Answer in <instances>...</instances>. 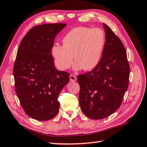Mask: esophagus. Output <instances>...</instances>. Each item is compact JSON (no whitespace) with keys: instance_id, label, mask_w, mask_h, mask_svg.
I'll return each mask as SVG.
<instances>
[{"instance_id":"34e87169","label":"esophagus","mask_w":147,"mask_h":147,"mask_svg":"<svg viewBox=\"0 0 147 147\" xmlns=\"http://www.w3.org/2000/svg\"><path fill=\"white\" fill-rule=\"evenodd\" d=\"M69 78H70V81L71 82H76V77L73 75V74H71L70 76H69Z\"/></svg>"}]
</instances>
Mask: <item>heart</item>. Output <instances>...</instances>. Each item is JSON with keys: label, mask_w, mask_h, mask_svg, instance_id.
<instances>
[{"label": "heart", "mask_w": 147, "mask_h": 147, "mask_svg": "<svg viewBox=\"0 0 147 147\" xmlns=\"http://www.w3.org/2000/svg\"><path fill=\"white\" fill-rule=\"evenodd\" d=\"M62 46L54 45L51 54L55 65L61 71L71 66L74 59L73 69L84 68L91 71L100 61L105 44V36L100 28L77 27L71 30L62 40Z\"/></svg>", "instance_id": "b5f03b06"}]
</instances>
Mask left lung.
I'll return each mask as SVG.
<instances>
[{"instance_id":"left-lung-1","label":"left lung","mask_w":147,"mask_h":147,"mask_svg":"<svg viewBox=\"0 0 147 147\" xmlns=\"http://www.w3.org/2000/svg\"><path fill=\"white\" fill-rule=\"evenodd\" d=\"M105 44L100 61L88 73L80 74L79 101L87 117L101 119L116 111L128 87L130 73L126 49L105 24Z\"/></svg>"}]
</instances>
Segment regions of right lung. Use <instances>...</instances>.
Here are the masks:
<instances>
[{
	"mask_svg": "<svg viewBox=\"0 0 147 147\" xmlns=\"http://www.w3.org/2000/svg\"><path fill=\"white\" fill-rule=\"evenodd\" d=\"M65 26H34L18 48L13 69L15 91L23 110L34 119L48 121L59 112L58 96L70 74L56 69L51 49L56 35Z\"/></svg>",
	"mask_w": 147,
	"mask_h": 147,
	"instance_id": "add662e5",
	"label": "right lung"
}]
</instances>
